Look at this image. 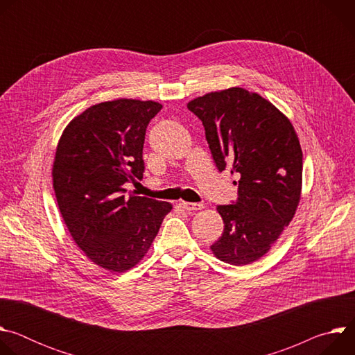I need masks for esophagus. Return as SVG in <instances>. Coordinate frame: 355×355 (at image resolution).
<instances>
[{
  "label": "esophagus",
  "mask_w": 355,
  "mask_h": 355,
  "mask_svg": "<svg viewBox=\"0 0 355 355\" xmlns=\"http://www.w3.org/2000/svg\"><path fill=\"white\" fill-rule=\"evenodd\" d=\"M180 207L185 211H200L204 208V204H193V202H180Z\"/></svg>",
  "instance_id": "esophagus-1"
}]
</instances>
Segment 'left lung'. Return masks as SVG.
Returning <instances> with one entry per match:
<instances>
[{
    "instance_id": "8db88e82",
    "label": "left lung",
    "mask_w": 355,
    "mask_h": 355,
    "mask_svg": "<svg viewBox=\"0 0 355 355\" xmlns=\"http://www.w3.org/2000/svg\"><path fill=\"white\" fill-rule=\"evenodd\" d=\"M205 128L219 171L232 167L237 199L216 209L225 229L211 245L223 263L245 266L271 248L300 200L302 148L291 121L270 101L240 87L188 103Z\"/></svg>"
}]
</instances>
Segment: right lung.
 I'll list each match as a JSON object with an SVG mask.
<instances>
[{"instance_id":"right-lung-1","label":"right lung","mask_w":355,"mask_h":355,"mask_svg":"<svg viewBox=\"0 0 355 355\" xmlns=\"http://www.w3.org/2000/svg\"><path fill=\"white\" fill-rule=\"evenodd\" d=\"M162 104L115 99L89 107L64 129L53 163L63 220L84 254L111 272L133 268L148 251L171 204L126 198V182L143 178L148 122Z\"/></svg>"}]
</instances>
